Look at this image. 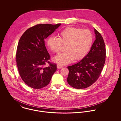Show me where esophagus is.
<instances>
[{
	"label": "esophagus",
	"instance_id": "esophagus-1",
	"mask_svg": "<svg viewBox=\"0 0 121 121\" xmlns=\"http://www.w3.org/2000/svg\"><path fill=\"white\" fill-rule=\"evenodd\" d=\"M57 68H58V69H61L63 67H62V66L61 65L58 64L57 65Z\"/></svg>",
	"mask_w": 121,
	"mask_h": 121
}]
</instances>
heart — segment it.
Here are the masks:
<instances>
[{"label": "heart", "instance_id": "heart-1", "mask_svg": "<svg viewBox=\"0 0 121 121\" xmlns=\"http://www.w3.org/2000/svg\"><path fill=\"white\" fill-rule=\"evenodd\" d=\"M59 38L50 36L47 45L52 52L59 53L62 46L66 45V52L55 56L53 60L60 64H66L75 59H83L90 50L93 40L91 32L87 29L69 27L59 33Z\"/></svg>", "mask_w": 121, "mask_h": 121}]
</instances>
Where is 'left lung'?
I'll return each instance as SVG.
<instances>
[{
	"label": "left lung",
	"mask_w": 121,
	"mask_h": 121,
	"mask_svg": "<svg viewBox=\"0 0 121 121\" xmlns=\"http://www.w3.org/2000/svg\"><path fill=\"white\" fill-rule=\"evenodd\" d=\"M95 40L88 53L78 63L68 67L67 81L76 89L90 86L99 77L106 60V48L104 39L95 29Z\"/></svg>",
	"instance_id": "1"
}]
</instances>
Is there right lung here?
<instances>
[{
  "instance_id": "add662e5",
  "label": "right lung",
  "mask_w": 121,
  "mask_h": 121,
  "mask_svg": "<svg viewBox=\"0 0 121 121\" xmlns=\"http://www.w3.org/2000/svg\"><path fill=\"white\" fill-rule=\"evenodd\" d=\"M60 25L37 24L27 29L19 39L16 54L17 69L24 82L33 88L47 86L57 70L56 64L49 61L45 39ZM47 64L49 65L46 67Z\"/></svg>"
}]
</instances>
